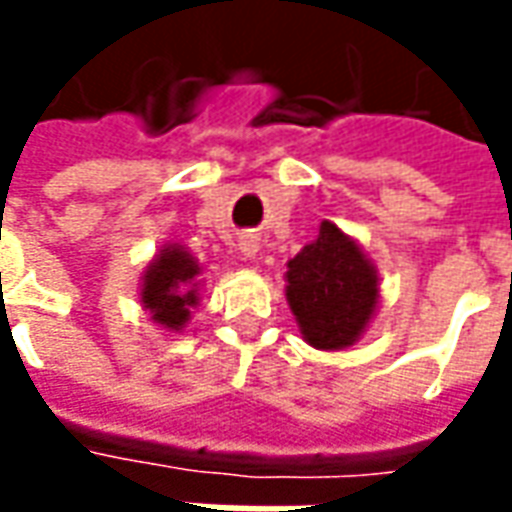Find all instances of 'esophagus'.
Listing matches in <instances>:
<instances>
[{
  "label": "esophagus",
  "instance_id": "obj_1",
  "mask_svg": "<svg viewBox=\"0 0 512 512\" xmlns=\"http://www.w3.org/2000/svg\"><path fill=\"white\" fill-rule=\"evenodd\" d=\"M239 250H242L245 259H256V256H259V242H256V236H242Z\"/></svg>",
  "mask_w": 512,
  "mask_h": 512
}]
</instances>
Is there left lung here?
I'll list each match as a JSON object with an SVG mask.
<instances>
[{
  "label": "left lung",
  "instance_id": "left-lung-1",
  "mask_svg": "<svg viewBox=\"0 0 512 512\" xmlns=\"http://www.w3.org/2000/svg\"><path fill=\"white\" fill-rule=\"evenodd\" d=\"M285 282L302 339L316 350L353 347L379 307L376 265L333 222H322L319 236L287 262Z\"/></svg>",
  "mask_w": 512,
  "mask_h": 512
}]
</instances>
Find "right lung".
Listing matches in <instances>:
<instances>
[{"label":"right lung","mask_w":512,"mask_h":512,"mask_svg":"<svg viewBox=\"0 0 512 512\" xmlns=\"http://www.w3.org/2000/svg\"><path fill=\"white\" fill-rule=\"evenodd\" d=\"M199 273V262L182 245H165L150 259L139 302L156 325L165 330H182L187 325L190 307L199 305Z\"/></svg>","instance_id":"obj_1"}]
</instances>
